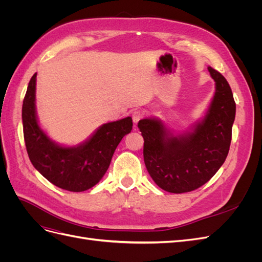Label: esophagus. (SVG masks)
<instances>
[{
    "label": "esophagus",
    "instance_id": "1",
    "mask_svg": "<svg viewBox=\"0 0 262 262\" xmlns=\"http://www.w3.org/2000/svg\"><path fill=\"white\" fill-rule=\"evenodd\" d=\"M144 117V113L142 112V110H134V112L132 113V120L134 123H138L142 118Z\"/></svg>",
    "mask_w": 262,
    "mask_h": 262
}]
</instances>
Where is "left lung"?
I'll return each instance as SVG.
<instances>
[{"instance_id": "8db88e82", "label": "left lung", "mask_w": 262, "mask_h": 262, "mask_svg": "<svg viewBox=\"0 0 262 262\" xmlns=\"http://www.w3.org/2000/svg\"><path fill=\"white\" fill-rule=\"evenodd\" d=\"M209 72L215 82V94L207 115L191 133L168 136L157 119H142L138 123L144 139L146 169L165 191L184 193L200 188L227 157L236 104L226 78L212 68Z\"/></svg>"}]
</instances>
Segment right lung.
I'll return each mask as SVG.
<instances>
[{"label":"right lung","mask_w":262,"mask_h":262,"mask_svg":"<svg viewBox=\"0 0 262 262\" xmlns=\"http://www.w3.org/2000/svg\"><path fill=\"white\" fill-rule=\"evenodd\" d=\"M35 73L23 101V130L29 160L51 184L68 191L81 192L94 187L105 175L122 138L132 130V118L102 124L94 136L75 147L52 142L38 124L35 109Z\"/></svg>","instance_id":"add662e5"}]
</instances>
